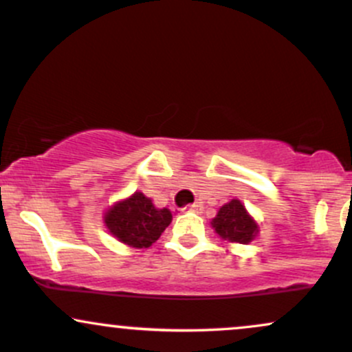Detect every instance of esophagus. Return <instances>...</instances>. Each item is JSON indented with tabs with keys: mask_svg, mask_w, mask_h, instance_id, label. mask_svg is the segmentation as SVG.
Returning <instances> with one entry per match:
<instances>
[{
	"mask_svg": "<svg viewBox=\"0 0 352 352\" xmlns=\"http://www.w3.org/2000/svg\"><path fill=\"white\" fill-rule=\"evenodd\" d=\"M187 212H192V213H201V210H204V207H201V204L200 201H195V204H192V205H188L187 208Z\"/></svg>",
	"mask_w": 352,
	"mask_h": 352,
	"instance_id": "esophagus-1",
	"label": "esophagus"
}]
</instances>
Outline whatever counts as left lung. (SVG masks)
Masks as SVG:
<instances>
[{
  "label": "left lung",
  "instance_id": "1",
  "mask_svg": "<svg viewBox=\"0 0 352 352\" xmlns=\"http://www.w3.org/2000/svg\"><path fill=\"white\" fill-rule=\"evenodd\" d=\"M212 227L221 240L241 245H248L258 233L256 221L248 215L245 205L235 199L218 210L217 217L212 220Z\"/></svg>",
  "mask_w": 352,
  "mask_h": 352
}]
</instances>
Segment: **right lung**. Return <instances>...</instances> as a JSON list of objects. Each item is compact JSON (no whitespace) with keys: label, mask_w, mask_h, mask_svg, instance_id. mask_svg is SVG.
Returning a JSON list of instances; mask_svg holds the SVG:
<instances>
[{"label":"right lung","mask_w":352,"mask_h":352,"mask_svg":"<svg viewBox=\"0 0 352 352\" xmlns=\"http://www.w3.org/2000/svg\"><path fill=\"white\" fill-rule=\"evenodd\" d=\"M170 221V210L153 207L152 200L142 192L117 201L104 215L109 232L132 248H148L159 240Z\"/></svg>","instance_id":"1"}]
</instances>
